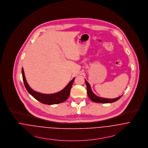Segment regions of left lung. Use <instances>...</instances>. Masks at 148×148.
<instances>
[{
  "mask_svg": "<svg viewBox=\"0 0 148 148\" xmlns=\"http://www.w3.org/2000/svg\"><path fill=\"white\" fill-rule=\"evenodd\" d=\"M85 82H86V86H87V95H88L89 98L90 99L94 102L100 103H113V102H115L116 101H117V100H119L122 97V95H121V96H120L118 98L115 99H106L99 97L98 96H97L96 95H95V94H94V92L92 91L90 84L88 83V82L86 79H85Z\"/></svg>",
  "mask_w": 148,
  "mask_h": 148,
  "instance_id": "1",
  "label": "left lung"
}]
</instances>
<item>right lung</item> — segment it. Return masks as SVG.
<instances>
[{"instance_id": "right-lung-1", "label": "right lung", "mask_w": 148, "mask_h": 148, "mask_svg": "<svg viewBox=\"0 0 148 148\" xmlns=\"http://www.w3.org/2000/svg\"><path fill=\"white\" fill-rule=\"evenodd\" d=\"M22 75L23 82L28 92L33 97V98L37 99L41 103L49 105L56 104L65 101L69 97L72 84L75 79V78H74L67 84V85L63 90L57 93L51 94H44L34 91L29 87L26 81L23 68H22Z\"/></svg>"}]
</instances>
